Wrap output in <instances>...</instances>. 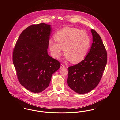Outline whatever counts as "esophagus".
Instances as JSON below:
<instances>
[{"label": "esophagus", "mask_w": 120, "mask_h": 120, "mask_svg": "<svg viewBox=\"0 0 120 120\" xmlns=\"http://www.w3.org/2000/svg\"><path fill=\"white\" fill-rule=\"evenodd\" d=\"M66 68V66L65 65H63V64H61V65H60V68Z\"/></svg>", "instance_id": "obj_1"}]
</instances>
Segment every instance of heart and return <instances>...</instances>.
Returning a JSON list of instances; mask_svg holds the SVG:
<instances>
[{
    "mask_svg": "<svg viewBox=\"0 0 120 120\" xmlns=\"http://www.w3.org/2000/svg\"><path fill=\"white\" fill-rule=\"evenodd\" d=\"M54 39L49 41V48L52 55L56 59L60 58L62 49L67 59L74 63L85 59L90 45V39L87 33L80 30L65 27L54 35Z\"/></svg>",
    "mask_w": 120,
    "mask_h": 120,
    "instance_id": "b5f03b06",
    "label": "heart"
}]
</instances>
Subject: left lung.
<instances>
[{"label": "left lung", "instance_id": "8db88e82", "mask_svg": "<svg viewBox=\"0 0 120 120\" xmlns=\"http://www.w3.org/2000/svg\"><path fill=\"white\" fill-rule=\"evenodd\" d=\"M91 32L93 43L86 58L68 68V85L79 94L88 93L98 86L107 62V53L100 36L94 30Z\"/></svg>", "mask_w": 120, "mask_h": 120}]
</instances>
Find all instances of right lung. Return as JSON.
<instances>
[{
  "label": "right lung",
  "mask_w": 120,
  "mask_h": 120,
  "mask_svg": "<svg viewBox=\"0 0 120 120\" xmlns=\"http://www.w3.org/2000/svg\"><path fill=\"white\" fill-rule=\"evenodd\" d=\"M50 25L33 24L20 35L12 53V60L20 83L34 93L43 91L52 74L60 68L59 61L48 54Z\"/></svg>",
  "instance_id": "add662e5"
}]
</instances>
